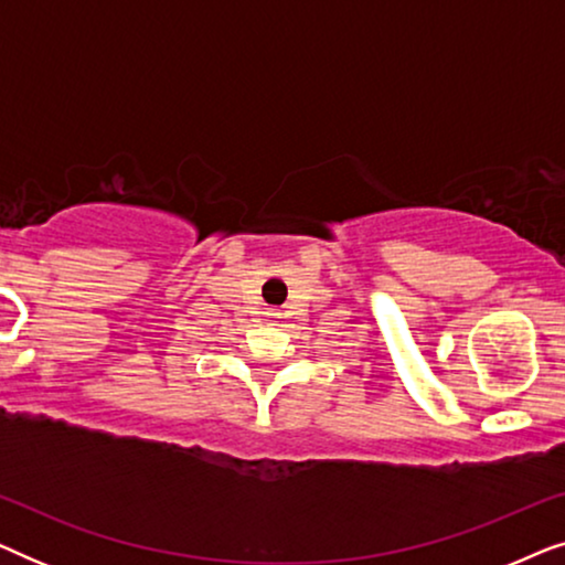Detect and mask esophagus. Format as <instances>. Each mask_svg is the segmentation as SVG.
Instances as JSON below:
<instances>
[{"label":"esophagus","instance_id":"esophagus-1","mask_svg":"<svg viewBox=\"0 0 565 565\" xmlns=\"http://www.w3.org/2000/svg\"><path fill=\"white\" fill-rule=\"evenodd\" d=\"M273 316H275V313H273Z\"/></svg>","mask_w":565,"mask_h":565}]
</instances>
